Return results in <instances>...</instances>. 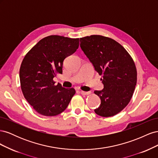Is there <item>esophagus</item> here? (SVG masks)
I'll use <instances>...</instances> for the list:
<instances>
[{
  "label": "esophagus",
  "instance_id": "1",
  "mask_svg": "<svg viewBox=\"0 0 158 158\" xmlns=\"http://www.w3.org/2000/svg\"><path fill=\"white\" fill-rule=\"evenodd\" d=\"M80 93H81V94H82V95H89V94H90L91 92H84V91L81 90Z\"/></svg>",
  "mask_w": 158,
  "mask_h": 158
}]
</instances>
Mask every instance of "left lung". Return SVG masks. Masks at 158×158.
Masks as SVG:
<instances>
[{"label": "left lung", "mask_w": 158, "mask_h": 158, "mask_svg": "<svg viewBox=\"0 0 158 158\" xmlns=\"http://www.w3.org/2000/svg\"><path fill=\"white\" fill-rule=\"evenodd\" d=\"M80 47L102 76V90L94 93L101 104L94 110L99 116L115 115L130 102L137 81V72L131 55L118 42L109 37L93 35L80 38Z\"/></svg>", "instance_id": "left-lung-1"}]
</instances>
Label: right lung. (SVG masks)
<instances>
[{
	"label": "right lung",
	"mask_w": 158,
	"mask_h": 158,
	"mask_svg": "<svg viewBox=\"0 0 158 158\" xmlns=\"http://www.w3.org/2000/svg\"><path fill=\"white\" fill-rule=\"evenodd\" d=\"M79 47V39L49 35L41 40L23 58L20 69L23 96L35 111L44 116L63 112L75 94L74 88L55 85L53 78L63 74V61Z\"/></svg>",
	"instance_id": "right-lung-1"
}]
</instances>
